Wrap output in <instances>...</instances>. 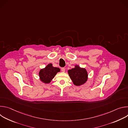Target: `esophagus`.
Masks as SVG:
<instances>
[{
    "label": "esophagus",
    "instance_id": "obj_1",
    "mask_svg": "<svg viewBox=\"0 0 128 128\" xmlns=\"http://www.w3.org/2000/svg\"><path fill=\"white\" fill-rule=\"evenodd\" d=\"M61 70H62V72H65V68L64 67H63V68H61Z\"/></svg>",
    "mask_w": 128,
    "mask_h": 128
}]
</instances>
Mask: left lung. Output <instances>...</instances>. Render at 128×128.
I'll use <instances>...</instances> for the list:
<instances>
[{"mask_svg":"<svg viewBox=\"0 0 128 128\" xmlns=\"http://www.w3.org/2000/svg\"><path fill=\"white\" fill-rule=\"evenodd\" d=\"M69 76L74 84L76 86H80L85 83L88 79V73L86 69L76 66L68 71Z\"/></svg>","mask_w":128,"mask_h":128,"instance_id":"left-lung-1","label":"left lung"}]
</instances>
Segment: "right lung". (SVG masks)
<instances>
[{
  "instance_id": "1",
  "label": "right lung",
  "mask_w": 128,
  "mask_h": 128,
  "mask_svg": "<svg viewBox=\"0 0 128 128\" xmlns=\"http://www.w3.org/2000/svg\"><path fill=\"white\" fill-rule=\"evenodd\" d=\"M60 69L59 68L54 67L52 64H48L45 68L41 69L39 73L40 80L44 83H49Z\"/></svg>"
}]
</instances>
